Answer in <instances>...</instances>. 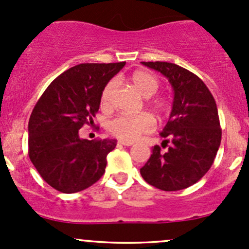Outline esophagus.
<instances>
[{"instance_id":"esophagus-1","label":"esophagus","mask_w":249,"mask_h":249,"mask_svg":"<svg viewBox=\"0 0 249 249\" xmlns=\"http://www.w3.org/2000/svg\"><path fill=\"white\" fill-rule=\"evenodd\" d=\"M118 143L122 144V145H124V146H131L133 144V143H131V142H123V141H119Z\"/></svg>"}]
</instances>
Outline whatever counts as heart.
Here are the masks:
<instances>
[{
	"label": "heart",
	"mask_w": 249,
	"mask_h": 249,
	"mask_svg": "<svg viewBox=\"0 0 249 249\" xmlns=\"http://www.w3.org/2000/svg\"><path fill=\"white\" fill-rule=\"evenodd\" d=\"M130 83L133 89L143 95L144 98H151L158 92L160 83L151 73L145 71H136L130 76ZM117 83L114 80L108 81L103 89L100 103L104 108L111 107L113 94L116 91ZM149 107L157 113H162L166 107V102L162 98H155L147 102ZM154 129V119L146 113L141 114H118L107 123V130L112 136L123 142H135L142 135L151 132Z\"/></svg>",
	"instance_id": "1"
}]
</instances>
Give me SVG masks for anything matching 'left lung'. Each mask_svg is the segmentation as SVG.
Segmentation results:
<instances>
[{
    "label": "left lung",
    "instance_id": "1",
    "mask_svg": "<svg viewBox=\"0 0 249 249\" xmlns=\"http://www.w3.org/2000/svg\"><path fill=\"white\" fill-rule=\"evenodd\" d=\"M166 76L174 89L173 110L141 175L152 187L182 190L200 181L214 163L221 143L220 119L214 97L206 84L176 64L142 62Z\"/></svg>",
    "mask_w": 249,
    "mask_h": 249
}]
</instances>
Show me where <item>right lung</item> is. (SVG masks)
<instances>
[{"instance_id":"obj_1","label":"right lung","mask_w":249,"mask_h":249,"mask_svg":"<svg viewBox=\"0 0 249 249\" xmlns=\"http://www.w3.org/2000/svg\"><path fill=\"white\" fill-rule=\"evenodd\" d=\"M125 62L80 64L46 89L28 123V155L37 173L55 190L78 193L105 173L116 139H81L79 130L93 123L103 89Z\"/></svg>"}]
</instances>
